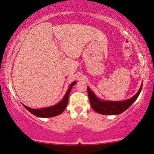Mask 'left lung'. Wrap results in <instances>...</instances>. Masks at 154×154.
<instances>
[{"instance_id": "1", "label": "left lung", "mask_w": 154, "mask_h": 154, "mask_svg": "<svg viewBox=\"0 0 154 154\" xmlns=\"http://www.w3.org/2000/svg\"><path fill=\"white\" fill-rule=\"evenodd\" d=\"M142 87L143 84H141L140 89L135 95L133 96L130 99L122 100V101H109V100H100L89 89V86L87 87V92L91 106L94 111L103 115H118L128 109L134 103L142 90Z\"/></svg>"}]
</instances>
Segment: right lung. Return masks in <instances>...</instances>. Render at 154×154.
Wrapping results in <instances>:
<instances>
[{"label": "right lung", "instance_id": "1", "mask_svg": "<svg viewBox=\"0 0 154 154\" xmlns=\"http://www.w3.org/2000/svg\"><path fill=\"white\" fill-rule=\"evenodd\" d=\"M75 83H76V82H73L70 86H69L68 91L65 93V96L63 97V98L62 99L61 101H60V103H58L57 104L50 107H46V108H38V109L31 108L26 106L25 105H23V106L25 107L29 112H30L32 114L35 116L41 117V118H49V117L56 116L60 115V113H63L65 108H66L68 102L69 94H70L72 87L74 86V84H75Z\"/></svg>", "mask_w": 154, "mask_h": 154}]
</instances>
